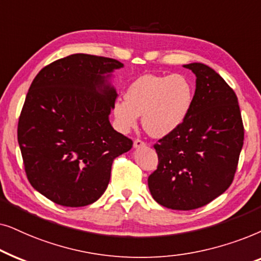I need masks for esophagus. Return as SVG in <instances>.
I'll list each match as a JSON object with an SVG mask.
<instances>
[{
  "label": "esophagus",
  "instance_id": "esophagus-1",
  "mask_svg": "<svg viewBox=\"0 0 261 261\" xmlns=\"http://www.w3.org/2000/svg\"><path fill=\"white\" fill-rule=\"evenodd\" d=\"M145 143L142 140H135L134 142V147L135 148H141V147H144Z\"/></svg>",
  "mask_w": 261,
  "mask_h": 261
}]
</instances>
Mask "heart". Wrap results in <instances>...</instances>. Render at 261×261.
<instances>
[{
	"label": "heart",
	"mask_w": 261,
	"mask_h": 261,
	"mask_svg": "<svg viewBox=\"0 0 261 261\" xmlns=\"http://www.w3.org/2000/svg\"><path fill=\"white\" fill-rule=\"evenodd\" d=\"M193 101V88L184 75H143L128 86L125 99L113 105L114 119L124 133L142 123L152 137L172 134L186 119Z\"/></svg>",
	"instance_id": "1"
}]
</instances>
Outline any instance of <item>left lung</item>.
<instances>
[{"label": "left lung", "instance_id": "1", "mask_svg": "<svg viewBox=\"0 0 261 261\" xmlns=\"http://www.w3.org/2000/svg\"><path fill=\"white\" fill-rule=\"evenodd\" d=\"M184 68L196 75L192 106L184 123L154 145L159 166L148 178L152 198L172 210L198 209L230 186L245 136L228 83L203 63Z\"/></svg>", "mask_w": 261, "mask_h": 261}]
</instances>
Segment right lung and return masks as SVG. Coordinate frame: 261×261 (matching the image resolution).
Listing matches in <instances>:
<instances>
[{"mask_svg": "<svg viewBox=\"0 0 261 261\" xmlns=\"http://www.w3.org/2000/svg\"><path fill=\"white\" fill-rule=\"evenodd\" d=\"M113 58L75 54L52 62L34 77L17 125V142L31 185L63 206L102 196L113 160L133 148L110 113L117 98Z\"/></svg>", "mask_w": 261, "mask_h": 261, "instance_id": "right-lung-1", "label": "right lung"}]
</instances>
